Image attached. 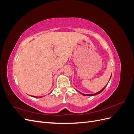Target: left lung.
<instances>
[{
	"label": "left lung",
	"mask_w": 134,
	"mask_h": 134,
	"mask_svg": "<svg viewBox=\"0 0 134 134\" xmlns=\"http://www.w3.org/2000/svg\"><path fill=\"white\" fill-rule=\"evenodd\" d=\"M111 77H110V78H109V80H110V79H111ZM109 81H108V82H109ZM108 84V83H107ZM107 85L106 86H105L104 88H103V89L102 90H101L100 91H99L98 92H97V93H94V94H83V93H80V92H79L78 91H77L76 90V91H78L79 93H81V94H82L83 96H95V95H97V94H99V93H100L101 92H102L103 90H104V89L106 88V87L107 86Z\"/></svg>",
	"instance_id": "left-lung-1"
}]
</instances>
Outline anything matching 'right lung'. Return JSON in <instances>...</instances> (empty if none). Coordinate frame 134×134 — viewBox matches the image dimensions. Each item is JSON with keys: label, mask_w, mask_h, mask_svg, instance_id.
<instances>
[{"label": "right lung", "mask_w": 134, "mask_h": 134, "mask_svg": "<svg viewBox=\"0 0 134 134\" xmlns=\"http://www.w3.org/2000/svg\"><path fill=\"white\" fill-rule=\"evenodd\" d=\"M31 97H36V98H37V97H36V96H32Z\"/></svg>", "instance_id": "right-lung-1"}]
</instances>
